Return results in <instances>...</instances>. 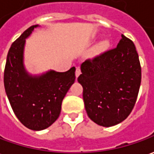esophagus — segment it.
Masks as SVG:
<instances>
[{
	"mask_svg": "<svg viewBox=\"0 0 154 154\" xmlns=\"http://www.w3.org/2000/svg\"><path fill=\"white\" fill-rule=\"evenodd\" d=\"M81 73H82V72H81V68L79 67V66H77V68H76V72H75V74H76V77H78V76H79Z\"/></svg>",
	"mask_w": 154,
	"mask_h": 154,
	"instance_id": "1",
	"label": "esophagus"
}]
</instances>
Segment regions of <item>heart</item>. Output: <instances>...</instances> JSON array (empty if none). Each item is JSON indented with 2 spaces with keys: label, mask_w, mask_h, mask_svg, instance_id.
I'll return each mask as SVG.
<instances>
[{
  "label": "heart",
  "mask_w": 154,
  "mask_h": 154,
  "mask_svg": "<svg viewBox=\"0 0 154 154\" xmlns=\"http://www.w3.org/2000/svg\"><path fill=\"white\" fill-rule=\"evenodd\" d=\"M108 47H109V42L107 41H103L97 46H96L95 48L92 50V53L93 55L103 54L108 49Z\"/></svg>",
  "instance_id": "obj_1"
}]
</instances>
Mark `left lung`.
Masks as SVG:
<instances>
[{
	"label": "left lung",
	"instance_id": "obj_1",
	"mask_svg": "<svg viewBox=\"0 0 154 154\" xmlns=\"http://www.w3.org/2000/svg\"><path fill=\"white\" fill-rule=\"evenodd\" d=\"M81 70L77 81L89 118L107 128L125 120L135 106L142 78L133 41L122 35L117 47L87 59Z\"/></svg>",
	"mask_w": 154,
	"mask_h": 154
}]
</instances>
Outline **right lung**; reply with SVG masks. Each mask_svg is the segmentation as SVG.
<instances>
[{
	"instance_id": "right-lung-1",
	"label": "right lung",
	"mask_w": 154,
	"mask_h": 154,
	"mask_svg": "<svg viewBox=\"0 0 154 154\" xmlns=\"http://www.w3.org/2000/svg\"><path fill=\"white\" fill-rule=\"evenodd\" d=\"M37 25L32 26L11 46L6 57L4 86L14 113L29 129L47 128L58 118L62 103L75 82V66L65 72L51 71L38 77H31L22 63L25 39Z\"/></svg>"
}]
</instances>
